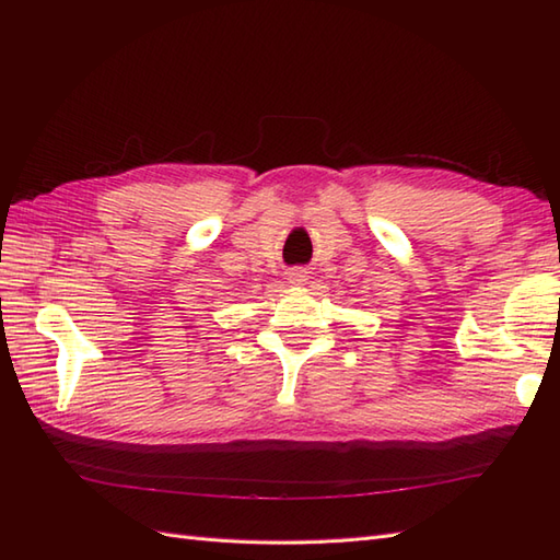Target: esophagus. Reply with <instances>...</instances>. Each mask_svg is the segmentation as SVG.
<instances>
[{
    "label": "esophagus",
    "instance_id": "obj_1",
    "mask_svg": "<svg viewBox=\"0 0 560 560\" xmlns=\"http://www.w3.org/2000/svg\"><path fill=\"white\" fill-rule=\"evenodd\" d=\"M306 280H308L306 268H292V270L288 272V282L294 284V288H302V284H304Z\"/></svg>",
    "mask_w": 560,
    "mask_h": 560
}]
</instances>
